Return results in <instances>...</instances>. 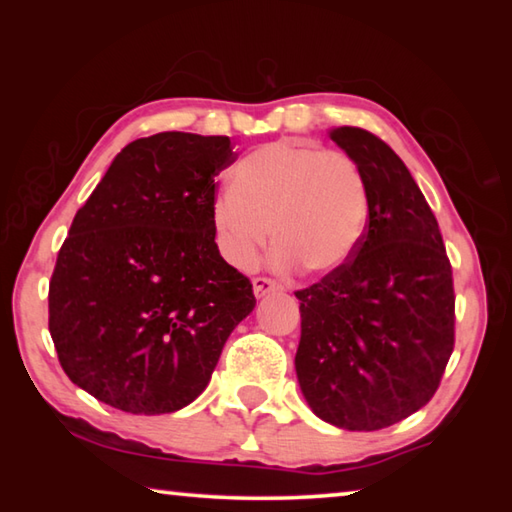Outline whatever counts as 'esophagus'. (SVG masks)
Returning a JSON list of instances; mask_svg holds the SVG:
<instances>
[{
  "instance_id": "obj_1",
  "label": "esophagus",
  "mask_w": 512,
  "mask_h": 512,
  "mask_svg": "<svg viewBox=\"0 0 512 512\" xmlns=\"http://www.w3.org/2000/svg\"><path fill=\"white\" fill-rule=\"evenodd\" d=\"M253 291H255L257 298H264L266 293H271V291H282V287L277 282H273L271 277H255Z\"/></svg>"
}]
</instances>
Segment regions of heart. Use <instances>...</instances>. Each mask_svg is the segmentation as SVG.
<instances>
[{"label": "heart", "instance_id": "obj_1", "mask_svg": "<svg viewBox=\"0 0 512 512\" xmlns=\"http://www.w3.org/2000/svg\"><path fill=\"white\" fill-rule=\"evenodd\" d=\"M366 178L350 155L296 142H273L232 169V187L212 201L223 259L250 268L271 239L273 262L332 273L350 262L368 228Z\"/></svg>", "mask_w": 512, "mask_h": 512}]
</instances>
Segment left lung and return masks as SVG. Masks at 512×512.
Returning <instances> with one entry per match:
<instances>
[{
  "label": "left lung",
  "mask_w": 512,
  "mask_h": 512,
  "mask_svg": "<svg viewBox=\"0 0 512 512\" xmlns=\"http://www.w3.org/2000/svg\"><path fill=\"white\" fill-rule=\"evenodd\" d=\"M329 137L359 164L370 214L350 262L296 291V375L320 420L377 431L438 391L454 350L452 264L400 155L363 128H332Z\"/></svg>",
  "instance_id": "obj_1"
}]
</instances>
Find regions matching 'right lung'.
<instances>
[{
	"label": "right lung",
	"mask_w": 512,
	"mask_h": 512,
	"mask_svg": "<svg viewBox=\"0 0 512 512\" xmlns=\"http://www.w3.org/2000/svg\"><path fill=\"white\" fill-rule=\"evenodd\" d=\"M230 137L158 133L117 153L76 212L49 282V332L76 386L135 415L173 413L210 384L253 284L214 241Z\"/></svg>",
	"instance_id": "obj_1"
}]
</instances>
